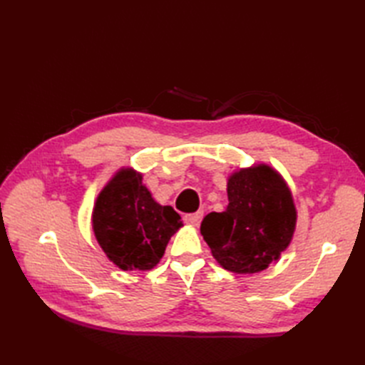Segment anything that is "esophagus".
Segmentation results:
<instances>
[{
  "label": "esophagus",
  "instance_id": "esophagus-1",
  "mask_svg": "<svg viewBox=\"0 0 365 365\" xmlns=\"http://www.w3.org/2000/svg\"><path fill=\"white\" fill-rule=\"evenodd\" d=\"M202 219V212H196V213H192V215H185L184 216V220L189 225H193V227H197L201 222Z\"/></svg>",
  "mask_w": 365,
  "mask_h": 365
}]
</instances>
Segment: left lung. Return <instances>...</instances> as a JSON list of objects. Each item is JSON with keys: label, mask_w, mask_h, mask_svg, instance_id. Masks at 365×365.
<instances>
[{"label": "left lung", "mask_w": 365, "mask_h": 365, "mask_svg": "<svg viewBox=\"0 0 365 365\" xmlns=\"http://www.w3.org/2000/svg\"><path fill=\"white\" fill-rule=\"evenodd\" d=\"M228 205L208 213L201 235L224 269L256 274L277 262L295 233L297 208L283 176L269 164L237 169L227 178Z\"/></svg>", "instance_id": "8db88e82"}]
</instances>
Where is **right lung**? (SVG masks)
Masks as SVG:
<instances>
[{
	"label": "right lung",
	"instance_id": "obj_1",
	"mask_svg": "<svg viewBox=\"0 0 365 365\" xmlns=\"http://www.w3.org/2000/svg\"><path fill=\"white\" fill-rule=\"evenodd\" d=\"M93 231L106 257L121 271H150L182 227L170 205H161L143 184V173L118 169L94 202Z\"/></svg>",
	"mask_w": 365,
	"mask_h": 365
}]
</instances>
